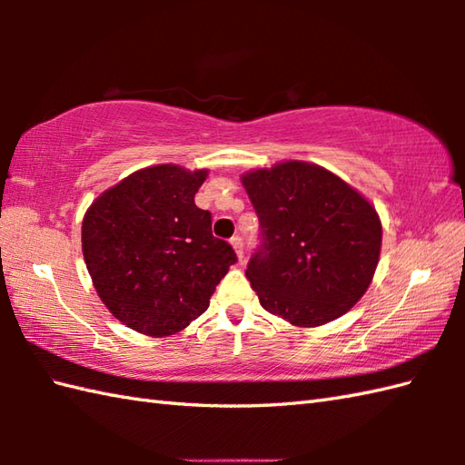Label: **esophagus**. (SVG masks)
Wrapping results in <instances>:
<instances>
[{
  "label": "esophagus",
  "mask_w": 465,
  "mask_h": 465,
  "mask_svg": "<svg viewBox=\"0 0 465 465\" xmlns=\"http://www.w3.org/2000/svg\"><path fill=\"white\" fill-rule=\"evenodd\" d=\"M230 243H232V248L235 250V255H238V260L243 262V242H242L240 235H233V238L230 240Z\"/></svg>",
  "instance_id": "34e87169"
}]
</instances>
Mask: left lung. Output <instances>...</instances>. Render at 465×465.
Segmentation results:
<instances>
[{"label": "left lung", "mask_w": 465, "mask_h": 465, "mask_svg": "<svg viewBox=\"0 0 465 465\" xmlns=\"http://www.w3.org/2000/svg\"><path fill=\"white\" fill-rule=\"evenodd\" d=\"M260 217V248L245 275L262 308L300 328L338 320L378 268L381 222L341 177L308 162L242 175Z\"/></svg>", "instance_id": "obj_1"}]
</instances>
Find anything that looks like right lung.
Wrapping results in <instances>:
<instances>
[{
	"label": "right lung",
	"instance_id": "add662e5",
	"mask_svg": "<svg viewBox=\"0 0 465 465\" xmlns=\"http://www.w3.org/2000/svg\"><path fill=\"white\" fill-rule=\"evenodd\" d=\"M207 170L162 163L134 172L90 205L82 250L94 288L127 328L152 338L187 328L238 262L193 197Z\"/></svg>",
	"mask_w": 465,
	"mask_h": 465
}]
</instances>
